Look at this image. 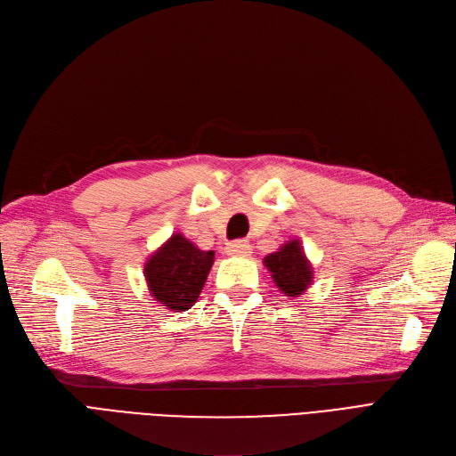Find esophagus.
I'll use <instances>...</instances> for the list:
<instances>
[{
    "instance_id": "esophagus-1",
    "label": "esophagus",
    "mask_w": 456,
    "mask_h": 456,
    "mask_svg": "<svg viewBox=\"0 0 456 456\" xmlns=\"http://www.w3.org/2000/svg\"><path fill=\"white\" fill-rule=\"evenodd\" d=\"M250 245H248V241H245V240H238V241H232V243H228V247H226V252L230 254V256H238V258H247V256H250Z\"/></svg>"
}]
</instances>
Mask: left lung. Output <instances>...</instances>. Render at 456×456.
Instances as JSON below:
<instances>
[{
	"instance_id": "left-lung-1",
	"label": "left lung",
	"mask_w": 456,
	"mask_h": 456,
	"mask_svg": "<svg viewBox=\"0 0 456 456\" xmlns=\"http://www.w3.org/2000/svg\"><path fill=\"white\" fill-rule=\"evenodd\" d=\"M275 286L288 297H299L313 282V267L306 260L299 240L286 241L277 252L264 258Z\"/></svg>"
}]
</instances>
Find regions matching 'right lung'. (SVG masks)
<instances>
[{
    "label": "right lung",
    "instance_id": "right-lung-1",
    "mask_svg": "<svg viewBox=\"0 0 456 456\" xmlns=\"http://www.w3.org/2000/svg\"><path fill=\"white\" fill-rule=\"evenodd\" d=\"M213 262V250H200L181 233H174L145 262L143 277L155 301L183 313L196 303Z\"/></svg>",
    "mask_w": 456,
    "mask_h": 456
}]
</instances>
